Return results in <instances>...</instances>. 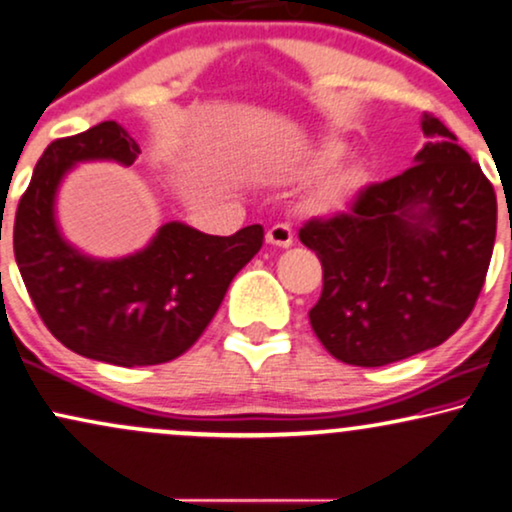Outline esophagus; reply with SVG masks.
Wrapping results in <instances>:
<instances>
[{"label":"esophagus","mask_w":512,"mask_h":512,"mask_svg":"<svg viewBox=\"0 0 512 512\" xmlns=\"http://www.w3.org/2000/svg\"><path fill=\"white\" fill-rule=\"evenodd\" d=\"M265 242L287 249L294 244V230H291V225L287 223H275L272 228H268V232H265Z\"/></svg>","instance_id":"esophagus-1"}]
</instances>
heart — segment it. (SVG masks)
Returning <instances> with one entry per match:
<instances>
[{
  "label": "heart",
  "mask_w": 512,
  "mask_h": 512,
  "mask_svg": "<svg viewBox=\"0 0 512 512\" xmlns=\"http://www.w3.org/2000/svg\"><path fill=\"white\" fill-rule=\"evenodd\" d=\"M345 155V145L338 141H327L322 143L320 148L313 152L308 167H305V174H322V171L334 169L338 162H341ZM357 185V176L353 169H338L334 174L324 178V181L313 190V209L320 211V214H331V211H338L345 207L350 195H353Z\"/></svg>",
  "instance_id": "heart-1"
}]
</instances>
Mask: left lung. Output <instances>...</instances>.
I'll list each match as a JSON object with an SVG mask.
<instances>
[{"mask_svg":"<svg viewBox=\"0 0 512 512\" xmlns=\"http://www.w3.org/2000/svg\"><path fill=\"white\" fill-rule=\"evenodd\" d=\"M414 167L360 190L298 237L322 263L310 324L336 360L383 367L447 341L473 313L496 240V192L435 115Z\"/></svg>","mask_w":512,"mask_h":512,"instance_id":"left-lung-1","label":"left lung"}]
</instances>
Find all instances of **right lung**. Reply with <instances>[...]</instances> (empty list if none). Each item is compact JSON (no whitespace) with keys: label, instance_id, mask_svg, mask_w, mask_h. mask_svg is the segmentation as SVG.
<instances>
[{"label":"right lung","instance_id":"add662e5","mask_svg":"<svg viewBox=\"0 0 512 512\" xmlns=\"http://www.w3.org/2000/svg\"><path fill=\"white\" fill-rule=\"evenodd\" d=\"M141 148L117 122L58 138L39 157L13 223V254L46 329L72 353L117 367L176 360L214 320L232 277L263 247L261 225L230 237L171 221L136 254L101 261L63 240L56 192L77 162L124 167Z\"/></svg>","mask_w":512,"mask_h":512}]
</instances>
